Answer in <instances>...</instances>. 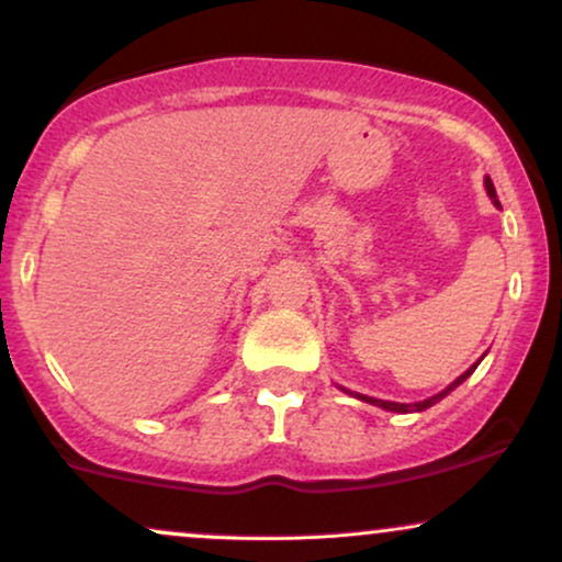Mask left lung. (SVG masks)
<instances>
[{"mask_svg":"<svg viewBox=\"0 0 562 562\" xmlns=\"http://www.w3.org/2000/svg\"><path fill=\"white\" fill-rule=\"evenodd\" d=\"M483 184H486V192H488V198H492L494 200V203L496 205H499V200H496V190H494V182H492V179H483ZM481 364V359H479V362H475L473 367H470V370H465V372H462V375L460 378H457L454 380V383H451V385H447V389H443L441 393H436V396H430V398H425V402H415V404H398V402H383V398H372V396H362V393H353V396H357V398H362V402H367V404H375V406H383V409H389V412H423V409H428V406H434L436 402H441V398L443 396H449V393L451 391H454L457 389V385H460V383H465V380L470 378V375H473V372H475V367H479ZM346 391V389H344ZM348 393H351V391H348Z\"/></svg>","mask_w":562,"mask_h":562,"instance_id":"obj_1","label":"left lung"}]
</instances>
